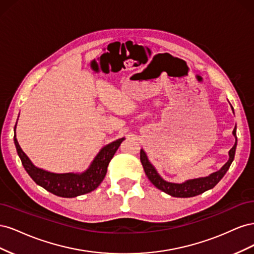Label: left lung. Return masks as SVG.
Masks as SVG:
<instances>
[{
	"mask_svg": "<svg viewBox=\"0 0 254 254\" xmlns=\"http://www.w3.org/2000/svg\"><path fill=\"white\" fill-rule=\"evenodd\" d=\"M233 135L235 137V144L233 147L229 151V160L228 162L222 166L219 171L215 172L206 177H200V178L196 179H190L184 181L182 183H174V182H168L164 180L162 177L159 175L157 172L156 167L153 166L150 161L146 155V152L141 149L140 152V159L143 165V168L145 171L146 176L148 177L149 181L155 186L157 189L161 190L164 193L171 195L173 197H180V198H188V197H194L197 195H200L204 193L205 190L213 189L216 184L221 180L222 177L226 175L228 172L230 165L232 164L234 156H235V150H236V145H237V137H236V126L233 130Z\"/></svg>",
	"mask_w": 254,
	"mask_h": 254,
	"instance_id": "1",
	"label": "left lung"
}]
</instances>
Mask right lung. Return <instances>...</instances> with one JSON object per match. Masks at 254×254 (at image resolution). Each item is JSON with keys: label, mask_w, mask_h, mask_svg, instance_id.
<instances>
[{"label": "right lung", "mask_w": 254, "mask_h": 254, "mask_svg": "<svg viewBox=\"0 0 254 254\" xmlns=\"http://www.w3.org/2000/svg\"><path fill=\"white\" fill-rule=\"evenodd\" d=\"M16 126H14L13 141L17 152L25 171L38 186L42 187L50 193L64 198H73L94 190L104 180L107 174V167L113 158L115 151L120 147L125 137L107 144L98 151L89 167L82 173H64L57 174L37 167L22 150L16 137Z\"/></svg>", "instance_id": "obj_1"}]
</instances>
